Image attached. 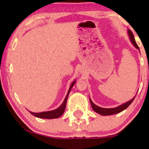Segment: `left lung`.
<instances>
[{"label": "left lung", "instance_id": "1", "mask_svg": "<svg viewBox=\"0 0 149 149\" xmlns=\"http://www.w3.org/2000/svg\"><path fill=\"white\" fill-rule=\"evenodd\" d=\"M128 34H129L130 40H131L132 43L134 44V45L138 49H140L139 47L138 46V45H137V43H136V42L135 40V38H134V34L130 30H128ZM134 98H135V97H134L132 100H131L123 104L120 105L119 107H118L117 108H114V109H104V108L97 107V106L94 104L93 103V102L91 100V99H89V100H90L91 107H92L93 110L95 112L100 114V115H114V114L119 113H120V112L123 111V110L127 109V108L129 107L130 104H131L132 102L134 101Z\"/></svg>", "mask_w": 149, "mask_h": 149}]
</instances>
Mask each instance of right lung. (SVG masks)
I'll return each instance as SVG.
<instances>
[{
    "instance_id": "add662e5",
    "label": "right lung",
    "mask_w": 149,
    "mask_h": 149,
    "mask_svg": "<svg viewBox=\"0 0 149 149\" xmlns=\"http://www.w3.org/2000/svg\"><path fill=\"white\" fill-rule=\"evenodd\" d=\"M76 81H74L72 83V85H70V89L68 91V93H67L66 98L64 99V102L62 103V104L60 106L58 109H57L56 110H54V111H47V112H42V113H32L30 112V113L32 114V115L35 116L36 117L38 118H42V119H56V118H58L60 117L61 115L64 113V112L65 111V108H66V102H67V99H68V96L69 93L72 89V87H73V85H74V83Z\"/></svg>"
}]
</instances>
